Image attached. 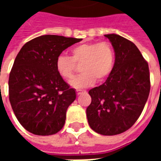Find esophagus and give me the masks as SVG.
I'll list each match as a JSON object with an SVG mask.
<instances>
[{
	"label": "esophagus",
	"mask_w": 161,
	"mask_h": 161,
	"mask_svg": "<svg viewBox=\"0 0 161 161\" xmlns=\"http://www.w3.org/2000/svg\"><path fill=\"white\" fill-rule=\"evenodd\" d=\"M81 93H83V91H81V90H77V96H78V95H80Z\"/></svg>",
	"instance_id": "1"
}]
</instances>
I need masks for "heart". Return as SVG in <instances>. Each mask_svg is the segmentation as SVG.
Wrapping results in <instances>:
<instances>
[{"instance_id":"b5f03b06","label":"heart","mask_w":161,"mask_h":161,"mask_svg":"<svg viewBox=\"0 0 161 161\" xmlns=\"http://www.w3.org/2000/svg\"><path fill=\"white\" fill-rule=\"evenodd\" d=\"M71 56L60 54L57 57V72L64 79L72 77L75 64H82V73L70 81L71 87L84 89L97 82H103L111 74L115 64V52L108 42L85 43L71 49Z\"/></svg>"}]
</instances>
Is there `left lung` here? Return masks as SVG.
Returning <instances> with one entry per match:
<instances>
[{
    "mask_svg": "<svg viewBox=\"0 0 161 161\" xmlns=\"http://www.w3.org/2000/svg\"><path fill=\"white\" fill-rule=\"evenodd\" d=\"M115 51V64L105 83L91 89L86 109L89 125L103 135H115L130 128L142 114L150 91L148 64L130 40L104 35Z\"/></svg>",
    "mask_w": 161,
    "mask_h": 161,
    "instance_id": "1",
    "label": "left lung"
}]
</instances>
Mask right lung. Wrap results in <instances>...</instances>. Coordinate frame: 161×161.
Returning a JSON list of instances; mask_svg holds the SVG:
<instances>
[{"instance_id":"right-lung-1","label":"right lung","mask_w":161,"mask_h":161,"mask_svg":"<svg viewBox=\"0 0 161 161\" xmlns=\"http://www.w3.org/2000/svg\"><path fill=\"white\" fill-rule=\"evenodd\" d=\"M82 39L43 35L26 43L9 74V101L16 118L33 135H51L64 125L76 91L57 72L55 61Z\"/></svg>"}]
</instances>
